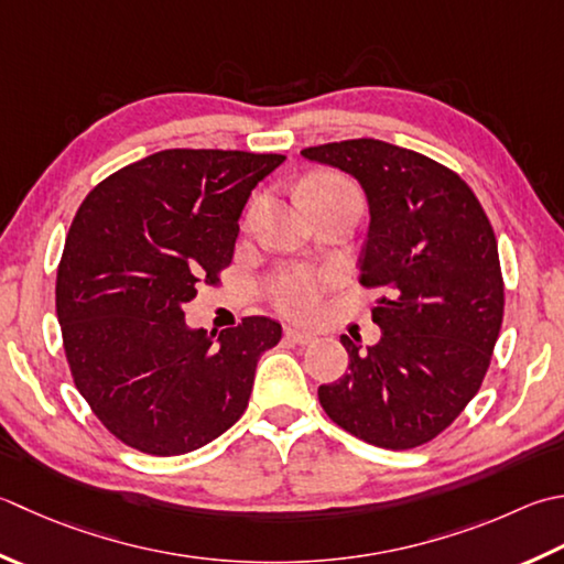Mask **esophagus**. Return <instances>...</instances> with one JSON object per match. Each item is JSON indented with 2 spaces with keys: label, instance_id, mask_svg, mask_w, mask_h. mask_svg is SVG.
<instances>
[{
  "label": "esophagus",
  "instance_id": "obj_1",
  "mask_svg": "<svg viewBox=\"0 0 564 564\" xmlns=\"http://www.w3.org/2000/svg\"><path fill=\"white\" fill-rule=\"evenodd\" d=\"M285 339L293 341V345H307V341L315 339V335L301 327H285Z\"/></svg>",
  "mask_w": 564,
  "mask_h": 564
}]
</instances>
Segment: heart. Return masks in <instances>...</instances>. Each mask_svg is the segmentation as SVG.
Instances as JSON below:
<instances>
[{
    "mask_svg": "<svg viewBox=\"0 0 564 564\" xmlns=\"http://www.w3.org/2000/svg\"><path fill=\"white\" fill-rule=\"evenodd\" d=\"M329 195H355V187L347 181L337 178V175H319L305 185V200L313 203L317 197ZM333 283V273L327 271H313L305 267H291L275 273L267 285L269 301L293 317H307L315 313L319 303V295Z\"/></svg>",
    "mask_w": 564,
    "mask_h": 564,
    "instance_id": "heart-1",
    "label": "heart"
}]
</instances>
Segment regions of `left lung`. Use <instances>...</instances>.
<instances>
[{"label":"left lung","instance_id":"8db88e82","mask_svg":"<svg viewBox=\"0 0 564 564\" xmlns=\"http://www.w3.org/2000/svg\"><path fill=\"white\" fill-rule=\"evenodd\" d=\"M355 178L369 205L361 285L381 339L347 335L349 371L317 389L333 421L369 445L408 449L465 411L489 369L503 319V281L489 217L469 185L423 153L379 139L303 149Z\"/></svg>","mask_w":564,"mask_h":564}]
</instances>
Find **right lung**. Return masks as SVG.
<instances>
[{"label":"right lung","mask_w":564,"mask_h":564,"mask_svg":"<svg viewBox=\"0 0 564 564\" xmlns=\"http://www.w3.org/2000/svg\"><path fill=\"white\" fill-rule=\"evenodd\" d=\"M281 153L169 149L109 175L65 239L55 311L77 391L121 443L173 457L213 443L247 411L281 325L185 323L197 285L229 267L249 195Z\"/></svg>","instance_id":"right-lung-1"}]
</instances>
